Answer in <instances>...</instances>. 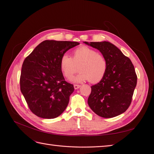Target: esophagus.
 Masks as SVG:
<instances>
[{
	"label": "esophagus",
	"mask_w": 154,
	"mask_h": 154,
	"mask_svg": "<svg viewBox=\"0 0 154 154\" xmlns=\"http://www.w3.org/2000/svg\"><path fill=\"white\" fill-rule=\"evenodd\" d=\"M81 86L80 85H74V89H78L79 88H80Z\"/></svg>",
	"instance_id": "obj_1"
}]
</instances>
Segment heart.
Listing matches in <instances>:
<instances>
[{"label": "heart", "mask_w": 154, "mask_h": 154, "mask_svg": "<svg viewBox=\"0 0 154 154\" xmlns=\"http://www.w3.org/2000/svg\"><path fill=\"white\" fill-rule=\"evenodd\" d=\"M80 72L72 78L74 82L89 80L92 83L100 82L105 75L107 62L103 55L87 46H82L73 51L72 58L67 54H63L60 60V67L63 76L71 78L78 71Z\"/></svg>", "instance_id": "b5f03b06"}]
</instances>
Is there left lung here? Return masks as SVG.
<instances>
[{"mask_svg": "<svg viewBox=\"0 0 154 154\" xmlns=\"http://www.w3.org/2000/svg\"><path fill=\"white\" fill-rule=\"evenodd\" d=\"M84 43L98 49L107 62L104 78L91 87L88 106L102 118H110L123 114L131 103L137 85V75L131 60L109 42Z\"/></svg>", "mask_w": 154, "mask_h": 154, "instance_id": "8db88e82", "label": "left lung"}]
</instances>
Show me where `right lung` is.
Here are the masks:
<instances>
[{
    "instance_id": "obj_1",
    "label": "right lung",
    "mask_w": 154,
    "mask_h": 154,
    "mask_svg": "<svg viewBox=\"0 0 154 154\" xmlns=\"http://www.w3.org/2000/svg\"><path fill=\"white\" fill-rule=\"evenodd\" d=\"M79 44L76 42L45 40L25 58L20 78V91L36 116L53 119L66 110L74 88L65 81L60 60L69 49Z\"/></svg>"
}]
</instances>
